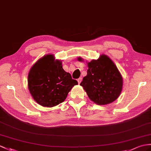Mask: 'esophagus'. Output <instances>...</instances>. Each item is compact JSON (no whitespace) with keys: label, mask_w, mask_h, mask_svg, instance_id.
<instances>
[{"label":"esophagus","mask_w":151,"mask_h":151,"mask_svg":"<svg viewBox=\"0 0 151 151\" xmlns=\"http://www.w3.org/2000/svg\"><path fill=\"white\" fill-rule=\"evenodd\" d=\"M81 81H82V78H79V79H78V81L79 84L81 83Z\"/></svg>","instance_id":"34e87169"}]
</instances>
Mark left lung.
<instances>
[{"instance_id": "obj_1", "label": "left lung", "mask_w": 151, "mask_h": 151, "mask_svg": "<svg viewBox=\"0 0 151 151\" xmlns=\"http://www.w3.org/2000/svg\"><path fill=\"white\" fill-rule=\"evenodd\" d=\"M88 67L87 75L80 85L90 100L99 105L115 101L122 90L123 80L113 62L107 56L102 55L97 60L88 63Z\"/></svg>"}]
</instances>
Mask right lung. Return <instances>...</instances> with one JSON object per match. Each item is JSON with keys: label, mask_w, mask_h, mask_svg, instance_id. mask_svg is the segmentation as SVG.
<instances>
[{"label": "right lung", "mask_w": 151, "mask_h": 151, "mask_svg": "<svg viewBox=\"0 0 151 151\" xmlns=\"http://www.w3.org/2000/svg\"><path fill=\"white\" fill-rule=\"evenodd\" d=\"M62 68L61 61L46 55L32 66L28 75V88L34 100L44 107L63 102L72 88L78 84Z\"/></svg>", "instance_id": "1"}]
</instances>
